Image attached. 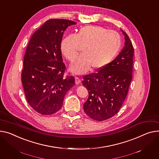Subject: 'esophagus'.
Returning <instances> with one entry per match:
<instances>
[{
  "label": "esophagus",
  "instance_id": "obj_1",
  "mask_svg": "<svg viewBox=\"0 0 159 159\" xmlns=\"http://www.w3.org/2000/svg\"><path fill=\"white\" fill-rule=\"evenodd\" d=\"M80 82H81L80 79L79 77H75V84L77 85H78V84H79Z\"/></svg>",
  "mask_w": 159,
  "mask_h": 159
}]
</instances>
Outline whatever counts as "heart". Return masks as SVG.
Wrapping results in <instances>:
<instances>
[{
    "label": "heart",
    "instance_id": "b5f03b06",
    "mask_svg": "<svg viewBox=\"0 0 159 159\" xmlns=\"http://www.w3.org/2000/svg\"><path fill=\"white\" fill-rule=\"evenodd\" d=\"M121 46V36L98 25H88L79 29L77 34H69L61 41V50L68 61L78 55L80 48L82 54L73 62L70 70L75 74H82L91 67L99 70L112 61Z\"/></svg>",
    "mask_w": 159,
    "mask_h": 159
}]
</instances>
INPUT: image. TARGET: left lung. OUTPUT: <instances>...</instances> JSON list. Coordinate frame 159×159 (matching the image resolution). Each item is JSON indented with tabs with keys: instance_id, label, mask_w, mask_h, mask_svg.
Segmentation results:
<instances>
[{
	"instance_id": "1",
	"label": "left lung",
	"mask_w": 159,
	"mask_h": 159,
	"mask_svg": "<svg viewBox=\"0 0 159 159\" xmlns=\"http://www.w3.org/2000/svg\"><path fill=\"white\" fill-rule=\"evenodd\" d=\"M121 30L125 46L118 56L97 73L83 77L82 85L89 93L84 111L96 121L109 119L119 111L132 79L134 50L129 36Z\"/></svg>"
}]
</instances>
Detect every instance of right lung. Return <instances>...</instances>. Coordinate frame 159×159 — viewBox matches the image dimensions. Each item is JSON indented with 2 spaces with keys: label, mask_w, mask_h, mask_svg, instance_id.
Masks as SVG:
<instances>
[{
  "label": "right lung",
  "mask_w": 159,
  "mask_h": 159,
  "mask_svg": "<svg viewBox=\"0 0 159 159\" xmlns=\"http://www.w3.org/2000/svg\"><path fill=\"white\" fill-rule=\"evenodd\" d=\"M73 21L50 19L31 36L24 59L22 82L30 106L38 113L50 115L62 107L65 94L75 85L73 76H64L61 43Z\"/></svg>",
  "instance_id": "add662e5"
}]
</instances>
